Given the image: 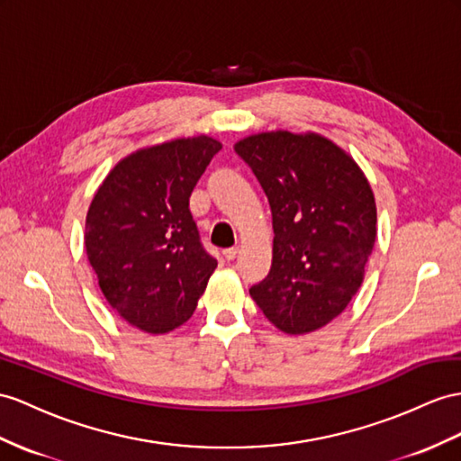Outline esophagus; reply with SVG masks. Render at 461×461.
I'll list each match as a JSON object with an SVG mask.
<instances>
[{
  "label": "esophagus",
  "instance_id": "esophagus-1",
  "mask_svg": "<svg viewBox=\"0 0 461 461\" xmlns=\"http://www.w3.org/2000/svg\"><path fill=\"white\" fill-rule=\"evenodd\" d=\"M238 253H240V249H238V247H230V249H226V251H223V257H226V258H228V261H233V258H235V257H238Z\"/></svg>",
  "mask_w": 461,
  "mask_h": 461
}]
</instances>
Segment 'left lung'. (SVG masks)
<instances>
[{
    "mask_svg": "<svg viewBox=\"0 0 461 461\" xmlns=\"http://www.w3.org/2000/svg\"><path fill=\"white\" fill-rule=\"evenodd\" d=\"M233 149L273 212V265L251 298L280 331H317L345 312L364 280L377 231L372 186L343 148L315 132H261Z\"/></svg>",
    "mask_w": 461,
    "mask_h": 461,
    "instance_id": "8db88e82",
    "label": "left lung"
}]
</instances>
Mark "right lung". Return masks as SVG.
Listing matches in <instances>:
<instances>
[{
  "label": "right lung",
  "mask_w": 461,
  "mask_h": 461,
  "mask_svg": "<svg viewBox=\"0 0 461 461\" xmlns=\"http://www.w3.org/2000/svg\"><path fill=\"white\" fill-rule=\"evenodd\" d=\"M221 149L210 136L176 138L118 161L86 218V251L103 296L151 335L191 320L218 261L196 230L188 198Z\"/></svg>",
  "instance_id": "1"
}]
</instances>
